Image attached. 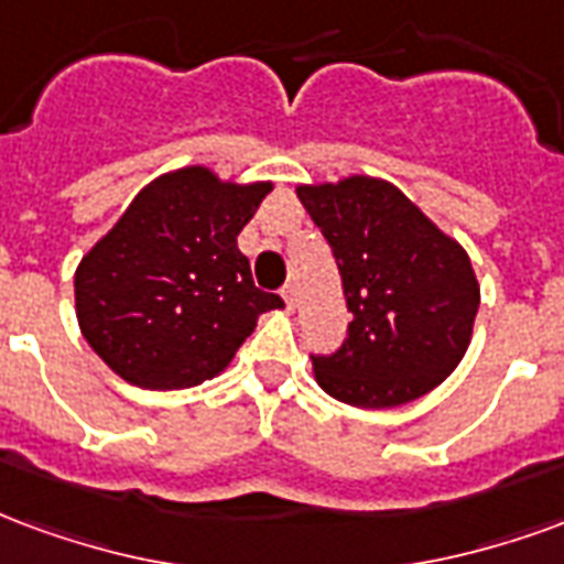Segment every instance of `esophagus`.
<instances>
[{
  "label": "esophagus",
  "mask_w": 564,
  "mask_h": 564,
  "mask_svg": "<svg viewBox=\"0 0 564 564\" xmlns=\"http://www.w3.org/2000/svg\"><path fill=\"white\" fill-rule=\"evenodd\" d=\"M282 300H285L288 310H294V306H297V294H294V285L282 288Z\"/></svg>",
  "instance_id": "34e87169"
}]
</instances>
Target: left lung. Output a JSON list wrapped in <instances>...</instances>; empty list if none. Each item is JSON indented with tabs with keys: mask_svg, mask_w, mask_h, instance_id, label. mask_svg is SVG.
I'll use <instances>...</instances> for the list:
<instances>
[{
	"mask_svg": "<svg viewBox=\"0 0 564 564\" xmlns=\"http://www.w3.org/2000/svg\"><path fill=\"white\" fill-rule=\"evenodd\" d=\"M300 204L330 246L348 336L333 355H312L333 400L393 409L442 384L463 360L480 306L466 249L372 176L300 186Z\"/></svg>",
	"mask_w": 564,
	"mask_h": 564,
	"instance_id": "8db88e82",
	"label": "left lung"
}]
</instances>
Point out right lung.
Here are the masks:
<instances>
[{
	"mask_svg": "<svg viewBox=\"0 0 564 564\" xmlns=\"http://www.w3.org/2000/svg\"><path fill=\"white\" fill-rule=\"evenodd\" d=\"M270 183H219L207 167L152 180L74 273L77 322L117 376L147 390L219 376L258 315L285 306L254 285L237 234Z\"/></svg>",
	"mask_w": 564,
	"mask_h": 564,
	"instance_id": "1",
	"label": "right lung"
}]
</instances>
